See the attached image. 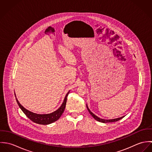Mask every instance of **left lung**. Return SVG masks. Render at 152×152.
<instances>
[{"mask_svg": "<svg viewBox=\"0 0 152 152\" xmlns=\"http://www.w3.org/2000/svg\"><path fill=\"white\" fill-rule=\"evenodd\" d=\"M87 109H88V110L89 111V113L92 115V116L96 120V121H99V122H102V123H109V122H116V121H118L119 120H120V119H122L124 117V116H122V117H121V118H115V119H101V118H99V117H98L96 115H95V114H94L90 110H89V109L88 108V105H87Z\"/></svg>", "mask_w": 152, "mask_h": 152, "instance_id": "left-lung-1", "label": "left lung"}]
</instances>
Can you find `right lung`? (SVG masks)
Masks as SVG:
<instances>
[{
  "label": "right lung",
  "mask_w": 152,
  "mask_h": 152,
  "mask_svg": "<svg viewBox=\"0 0 152 152\" xmlns=\"http://www.w3.org/2000/svg\"><path fill=\"white\" fill-rule=\"evenodd\" d=\"M69 91H68V93L66 94L64 101H63L62 105H61V107L57 110H56V111H54L52 113H48V114H38V113H36L32 112L27 110V109L24 108L19 103V101L18 100V99L16 98L15 94V95L16 101H17V103H18L19 107H20V108L22 109V111L24 113V114L27 116V118H28L31 121H32L34 123H36L38 124H41V125H48V124H52V123L57 121L60 118V116L62 115V114L64 112V109H65L66 102V98H67V96H68V94H69Z\"/></svg>",
  "instance_id": "obj_1"
}]
</instances>
